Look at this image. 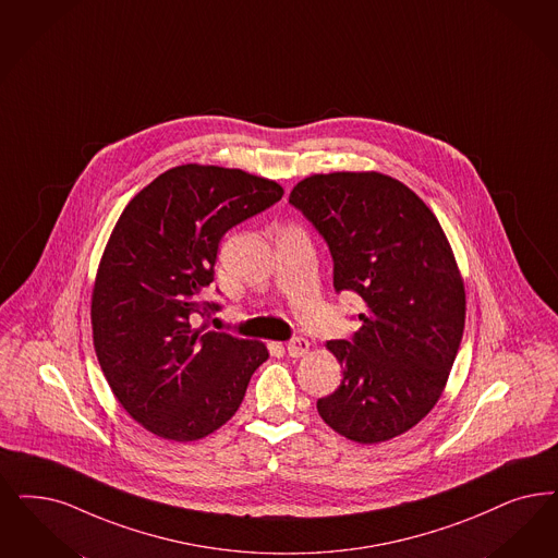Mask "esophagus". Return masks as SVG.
Returning a JSON list of instances; mask_svg holds the SVG:
<instances>
[{
  "mask_svg": "<svg viewBox=\"0 0 558 558\" xmlns=\"http://www.w3.org/2000/svg\"><path fill=\"white\" fill-rule=\"evenodd\" d=\"M286 350H288L291 357H302V355H306L310 351L308 339H304V337H295V339H291V341L286 343Z\"/></svg>",
  "mask_w": 558,
  "mask_h": 558,
  "instance_id": "34e87169",
  "label": "esophagus"
}]
</instances>
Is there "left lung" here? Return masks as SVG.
Returning <instances> with one entry per match:
<instances>
[{
    "mask_svg": "<svg viewBox=\"0 0 558 558\" xmlns=\"http://www.w3.org/2000/svg\"><path fill=\"white\" fill-rule=\"evenodd\" d=\"M289 203L329 244L335 289L364 302L353 339L327 341L343 380L316 401L320 417L360 445L408 433L445 391L465 327L445 231L413 190L378 171L314 173Z\"/></svg>",
    "mask_w": 558,
    "mask_h": 558,
    "instance_id": "obj_1",
    "label": "left lung"
}]
</instances>
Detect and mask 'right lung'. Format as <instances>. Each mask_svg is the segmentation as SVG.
<instances>
[{"label": "right lung", "instance_id": "obj_1", "mask_svg": "<svg viewBox=\"0 0 558 558\" xmlns=\"http://www.w3.org/2000/svg\"><path fill=\"white\" fill-rule=\"evenodd\" d=\"M283 187L242 169H167L124 208L90 298L93 345L105 378L148 433L190 442L238 412L263 341L192 327L228 229L281 201Z\"/></svg>", "mask_w": 558, "mask_h": 558}]
</instances>
